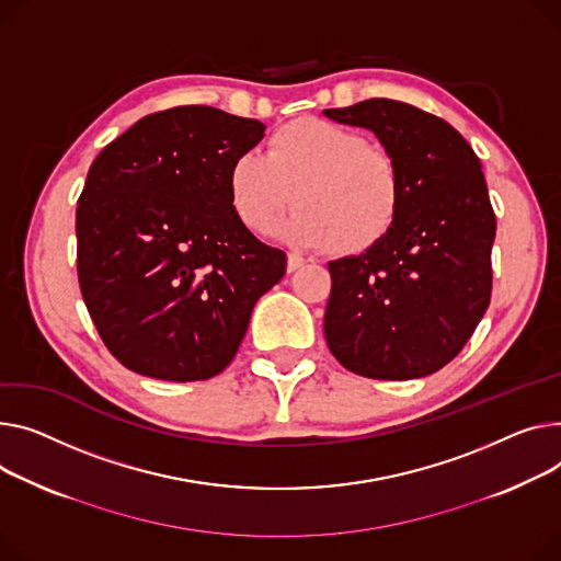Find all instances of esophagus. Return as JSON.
I'll use <instances>...</instances> for the list:
<instances>
[{
    "label": "esophagus",
    "mask_w": 561,
    "mask_h": 561,
    "mask_svg": "<svg viewBox=\"0 0 561 561\" xmlns=\"http://www.w3.org/2000/svg\"><path fill=\"white\" fill-rule=\"evenodd\" d=\"M307 264V259H302L300 254H288V261H286V271L288 273H295L297 268H302Z\"/></svg>",
    "instance_id": "34e87169"
}]
</instances>
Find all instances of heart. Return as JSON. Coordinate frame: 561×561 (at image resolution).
I'll list each match as a JSON object with an SVG mask.
<instances>
[{"mask_svg": "<svg viewBox=\"0 0 561 561\" xmlns=\"http://www.w3.org/2000/svg\"><path fill=\"white\" fill-rule=\"evenodd\" d=\"M230 203L252 232H268L293 205L282 234L354 256L379 245L401 214L403 180L392 153L345 126L295 119L268 139L266 156L243 151L228 173Z\"/></svg>", "mask_w": 561, "mask_h": 561, "instance_id": "1", "label": "heart"}]
</instances>
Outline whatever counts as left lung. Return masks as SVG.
<instances>
[{"label": "left lung", "mask_w": 561, "mask_h": 561, "mask_svg": "<svg viewBox=\"0 0 561 561\" xmlns=\"http://www.w3.org/2000/svg\"><path fill=\"white\" fill-rule=\"evenodd\" d=\"M324 115L375 133L397 160L403 205L371 250L329 261L324 339L367 379H420L454 360L490 307L496 216L482 167L444 119L392 99Z\"/></svg>", "instance_id": "1"}]
</instances>
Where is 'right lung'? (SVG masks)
<instances>
[{"instance_id":"add662e5","label":"right lung","mask_w":561,"mask_h":561,"mask_svg":"<svg viewBox=\"0 0 561 561\" xmlns=\"http://www.w3.org/2000/svg\"><path fill=\"white\" fill-rule=\"evenodd\" d=\"M266 126L209 105L139 119L90 167L77 209L79 284L101 341L124 367L162 381L226 369L286 254L239 220L234 158Z\"/></svg>"}]
</instances>
